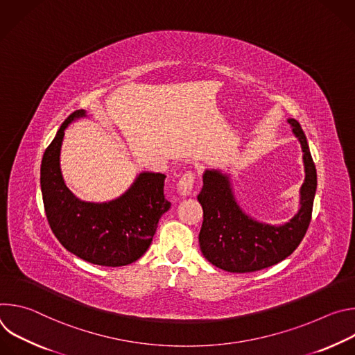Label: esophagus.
<instances>
[{
    "label": "esophagus",
    "mask_w": 355,
    "mask_h": 355,
    "mask_svg": "<svg viewBox=\"0 0 355 355\" xmlns=\"http://www.w3.org/2000/svg\"><path fill=\"white\" fill-rule=\"evenodd\" d=\"M193 184H195V173L193 171H187L178 180L177 189L181 195H189L191 191L193 189Z\"/></svg>",
    "instance_id": "esophagus-1"
}]
</instances>
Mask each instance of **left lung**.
Listing matches in <instances>:
<instances>
[{"mask_svg": "<svg viewBox=\"0 0 355 355\" xmlns=\"http://www.w3.org/2000/svg\"><path fill=\"white\" fill-rule=\"evenodd\" d=\"M300 141L305 163V182L300 188V209L282 226L252 220L241 212L233 198L230 182L219 171L204 174L198 200L204 209L199 245L204 257L229 272H252L271 267L296 250L312 219L318 177L305 133L297 121L289 119Z\"/></svg>", "mask_w": 355, "mask_h": 355, "instance_id": "8db88e82", "label": "left lung"}]
</instances>
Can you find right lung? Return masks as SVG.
<instances>
[{
	"label": "right lung",
	"instance_id": "1",
	"mask_svg": "<svg viewBox=\"0 0 355 355\" xmlns=\"http://www.w3.org/2000/svg\"><path fill=\"white\" fill-rule=\"evenodd\" d=\"M85 111L73 112L47 146L40 166V188L50 229L74 256L96 266L121 267L140 259L153 240L159 219L168 211L166 175L143 173L121 198L108 204L78 200L64 185L60 147L64 129Z\"/></svg>",
	"mask_w": 355,
	"mask_h": 355
}]
</instances>
